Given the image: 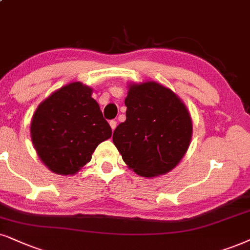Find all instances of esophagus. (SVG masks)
Wrapping results in <instances>:
<instances>
[{
  "label": "esophagus",
  "mask_w": 250,
  "mask_h": 250,
  "mask_svg": "<svg viewBox=\"0 0 250 250\" xmlns=\"http://www.w3.org/2000/svg\"><path fill=\"white\" fill-rule=\"evenodd\" d=\"M109 125H110V128H112V130H114V129L116 128V121H114V120H112V121L109 122Z\"/></svg>",
  "instance_id": "34e87169"
}]
</instances>
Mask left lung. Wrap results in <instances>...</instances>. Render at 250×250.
<instances>
[{"label":"left lung","instance_id":"obj_1","mask_svg":"<svg viewBox=\"0 0 250 250\" xmlns=\"http://www.w3.org/2000/svg\"><path fill=\"white\" fill-rule=\"evenodd\" d=\"M125 105L127 119L113 134L123 162L144 178L170 172L190 145L187 107L172 90L153 81L129 84Z\"/></svg>","mask_w":250,"mask_h":250}]
</instances>
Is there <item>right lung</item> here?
Segmentation results:
<instances>
[{
  "instance_id": "add662e5",
  "label": "right lung",
  "mask_w": 250,
  "mask_h": 250,
  "mask_svg": "<svg viewBox=\"0 0 250 250\" xmlns=\"http://www.w3.org/2000/svg\"><path fill=\"white\" fill-rule=\"evenodd\" d=\"M81 82L64 85L39 106L31 121V140L43 165L60 175H74L112 136L108 122Z\"/></svg>"
}]
</instances>
